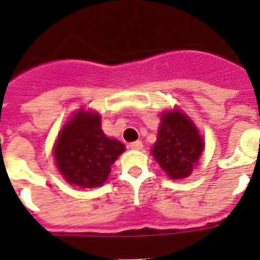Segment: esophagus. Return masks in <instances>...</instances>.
Returning <instances> with one entry per match:
<instances>
[{
  "mask_svg": "<svg viewBox=\"0 0 260 260\" xmlns=\"http://www.w3.org/2000/svg\"><path fill=\"white\" fill-rule=\"evenodd\" d=\"M142 146H144V145H142L141 141H135L129 144V147L132 149V150H141Z\"/></svg>",
  "mask_w": 260,
  "mask_h": 260,
  "instance_id": "obj_1",
  "label": "esophagus"
}]
</instances>
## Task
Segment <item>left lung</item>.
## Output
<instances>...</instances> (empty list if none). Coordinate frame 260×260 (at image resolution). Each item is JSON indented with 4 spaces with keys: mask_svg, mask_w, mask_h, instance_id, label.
Instances as JSON below:
<instances>
[{
    "mask_svg": "<svg viewBox=\"0 0 260 260\" xmlns=\"http://www.w3.org/2000/svg\"><path fill=\"white\" fill-rule=\"evenodd\" d=\"M203 139L188 115L172 110L160 115L154 159L170 179H185L191 174L203 151Z\"/></svg>",
    "mask_w": 260,
    "mask_h": 260,
    "instance_id": "8db88e82",
    "label": "left lung"
}]
</instances>
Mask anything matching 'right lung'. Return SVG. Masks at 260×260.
<instances>
[{"label":"right lung","mask_w":260,"mask_h":260,"mask_svg":"<svg viewBox=\"0 0 260 260\" xmlns=\"http://www.w3.org/2000/svg\"><path fill=\"white\" fill-rule=\"evenodd\" d=\"M124 150L120 141L105 135L100 114L79 110L60 129L54 158L69 184L95 188L106 181L111 166Z\"/></svg>","instance_id":"right-lung-1"}]
</instances>
